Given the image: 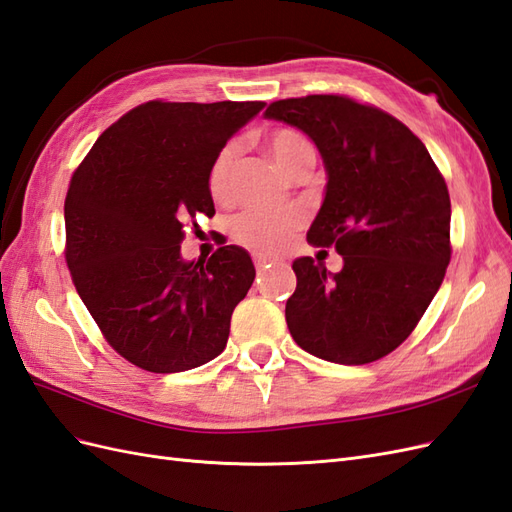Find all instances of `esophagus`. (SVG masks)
<instances>
[{
	"label": "esophagus",
	"instance_id": "1",
	"mask_svg": "<svg viewBox=\"0 0 512 512\" xmlns=\"http://www.w3.org/2000/svg\"><path fill=\"white\" fill-rule=\"evenodd\" d=\"M277 259H272L270 255H264V253H257L255 255V266L257 270H264V268H270V264H274Z\"/></svg>",
	"mask_w": 512,
	"mask_h": 512
}]
</instances>
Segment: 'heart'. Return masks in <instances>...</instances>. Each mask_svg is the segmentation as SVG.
<instances>
[{
  "instance_id": "obj_1",
  "label": "heart",
  "mask_w": 512,
  "mask_h": 512,
  "mask_svg": "<svg viewBox=\"0 0 512 512\" xmlns=\"http://www.w3.org/2000/svg\"><path fill=\"white\" fill-rule=\"evenodd\" d=\"M268 149L285 175H290L294 166L313 153L311 142L296 129H274L268 136ZM238 160V147L227 144L209 168L207 188L212 199L225 203L231 199L233 190V168ZM303 225V214L290 207H253L233 220V235L240 244L253 251H279L292 240L294 231Z\"/></svg>"
}]
</instances>
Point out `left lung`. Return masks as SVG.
Segmentation results:
<instances>
[{
    "label": "left lung",
    "instance_id": "obj_1",
    "mask_svg": "<svg viewBox=\"0 0 512 512\" xmlns=\"http://www.w3.org/2000/svg\"><path fill=\"white\" fill-rule=\"evenodd\" d=\"M266 119L316 144L324 201L313 246L335 244L344 268L294 259L285 320L294 342L331 363L363 365L396 350L424 316L450 264V194L413 131L342 95L274 101Z\"/></svg>",
    "mask_w": 512,
    "mask_h": 512
}]
</instances>
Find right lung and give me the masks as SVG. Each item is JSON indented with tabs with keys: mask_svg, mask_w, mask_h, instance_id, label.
<instances>
[{
	"mask_svg": "<svg viewBox=\"0 0 512 512\" xmlns=\"http://www.w3.org/2000/svg\"><path fill=\"white\" fill-rule=\"evenodd\" d=\"M264 101H149L108 127L64 201L67 266L108 344L138 368L186 372L227 346L255 281L242 246L181 257L196 216H214L207 175Z\"/></svg>",
	"mask_w": 512,
	"mask_h": 512,
	"instance_id": "1",
	"label": "right lung"
}]
</instances>
